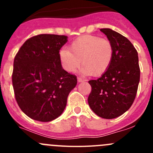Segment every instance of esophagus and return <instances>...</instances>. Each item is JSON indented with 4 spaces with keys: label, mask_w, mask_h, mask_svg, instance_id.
<instances>
[{
    "label": "esophagus",
    "mask_w": 153,
    "mask_h": 153,
    "mask_svg": "<svg viewBox=\"0 0 153 153\" xmlns=\"http://www.w3.org/2000/svg\"><path fill=\"white\" fill-rule=\"evenodd\" d=\"M78 82H83V81H84V79H82V78H78Z\"/></svg>",
    "instance_id": "esophagus-1"
}]
</instances>
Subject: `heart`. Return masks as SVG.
Wrapping results in <instances>:
<instances>
[{
    "mask_svg": "<svg viewBox=\"0 0 153 153\" xmlns=\"http://www.w3.org/2000/svg\"><path fill=\"white\" fill-rule=\"evenodd\" d=\"M60 58L68 72H75L82 60L83 74L101 76L110 67L113 58V47L105 38L96 35H83L71 43L69 50L60 51Z\"/></svg>",
    "mask_w": 153,
    "mask_h": 153,
    "instance_id": "b5f03b06",
    "label": "heart"
}]
</instances>
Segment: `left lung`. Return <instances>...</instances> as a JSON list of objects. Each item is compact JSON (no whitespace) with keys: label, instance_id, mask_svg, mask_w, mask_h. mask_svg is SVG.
I'll list each match as a JSON object with an SVG mask.
<instances>
[{"label":"left lung","instance_id":"8db88e82","mask_svg":"<svg viewBox=\"0 0 153 153\" xmlns=\"http://www.w3.org/2000/svg\"><path fill=\"white\" fill-rule=\"evenodd\" d=\"M113 47L110 67L97 80L89 81L92 90L88 104L99 117L112 119L130 108L140 81L138 52L132 43L118 32L101 29Z\"/></svg>","mask_w":153,"mask_h":153}]
</instances>
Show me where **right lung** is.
<instances>
[{
  "mask_svg": "<svg viewBox=\"0 0 153 153\" xmlns=\"http://www.w3.org/2000/svg\"><path fill=\"white\" fill-rule=\"evenodd\" d=\"M65 35L41 34L29 38L14 59L12 85L21 110L32 119L48 122L62 114L77 77L62 68L59 51Z\"/></svg>",
  "mask_w": 153,
  "mask_h": 153,
  "instance_id": "1",
  "label": "right lung"
}]
</instances>
